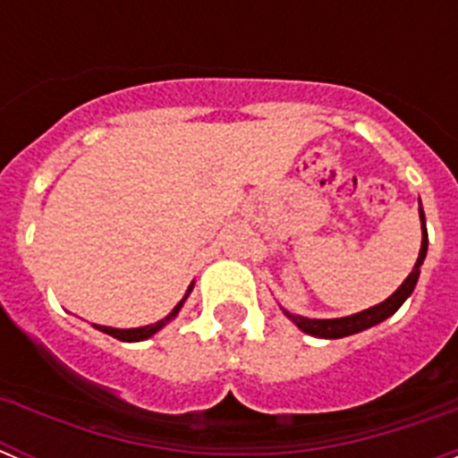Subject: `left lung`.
<instances>
[{
	"label": "left lung",
	"instance_id": "1",
	"mask_svg": "<svg viewBox=\"0 0 458 458\" xmlns=\"http://www.w3.org/2000/svg\"><path fill=\"white\" fill-rule=\"evenodd\" d=\"M420 222H422V248H420L418 261H415V266H412V273L403 279L402 286H399V289L387 298V301L378 302V305L369 307V310H362L358 311V314H351V317H342V318H307V317H301V314H291V311H286L284 307H282L286 318H291L295 326L301 327L302 333L318 339L349 337V335L362 333V330H367V327H374L378 326V323L386 321V318H390L392 314H394V311L408 301V295L412 293V289H415V284H418V279H420V268H422L424 259H427L428 236H427V222H424L422 204H420Z\"/></svg>",
	"mask_w": 458,
	"mask_h": 458
}]
</instances>
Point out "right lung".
<instances>
[{"label":"right lung","mask_w":458,"mask_h":458,"mask_svg":"<svg viewBox=\"0 0 458 458\" xmlns=\"http://www.w3.org/2000/svg\"><path fill=\"white\" fill-rule=\"evenodd\" d=\"M192 286H194V282L188 286V291H185V295L179 301V305L174 307V310L169 311V314L163 318V321L151 323V326H141V327H128V330H121V327H109V326H96V323H93V327H96V330H100V333L109 335V337L121 339V342H144V339L153 337V335H156L157 330H163V327L167 326L169 321H174V318L179 317L181 307H183V302L188 301V295L192 293Z\"/></svg>","instance_id":"add662e5"}]
</instances>
